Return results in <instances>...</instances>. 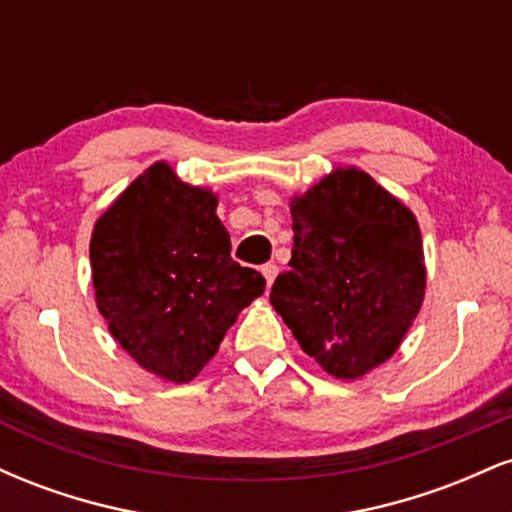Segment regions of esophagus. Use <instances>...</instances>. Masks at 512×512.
Masks as SVG:
<instances>
[{"label": "esophagus", "instance_id": "34e87169", "mask_svg": "<svg viewBox=\"0 0 512 512\" xmlns=\"http://www.w3.org/2000/svg\"><path fill=\"white\" fill-rule=\"evenodd\" d=\"M276 274H279V267H276V264H264L262 276H264V281H267V289L274 284Z\"/></svg>", "mask_w": 512, "mask_h": 512}]
</instances>
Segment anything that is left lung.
I'll use <instances>...</instances> for the list:
<instances>
[{"label":"left lung","instance_id":"1","mask_svg":"<svg viewBox=\"0 0 512 512\" xmlns=\"http://www.w3.org/2000/svg\"><path fill=\"white\" fill-rule=\"evenodd\" d=\"M289 207V272L269 301L317 366L361 378L392 358L424 303L419 221L356 166L334 168Z\"/></svg>","mask_w":512,"mask_h":512}]
</instances>
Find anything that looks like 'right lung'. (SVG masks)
<instances>
[{
    "instance_id": "1",
    "label": "right lung",
    "mask_w": 512,
    "mask_h": 512,
    "mask_svg": "<svg viewBox=\"0 0 512 512\" xmlns=\"http://www.w3.org/2000/svg\"><path fill=\"white\" fill-rule=\"evenodd\" d=\"M219 197L158 161L129 182L91 233L96 305L144 370L190 383L226 330L264 293V276L231 257Z\"/></svg>"
}]
</instances>
